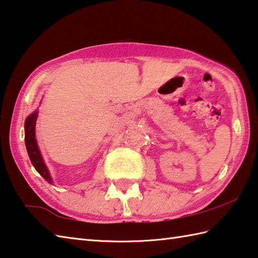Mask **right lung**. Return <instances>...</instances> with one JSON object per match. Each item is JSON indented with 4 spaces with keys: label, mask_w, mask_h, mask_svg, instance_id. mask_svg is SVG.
<instances>
[{
    "label": "right lung",
    "mask_w": 258,
    "mask_h": 258,
    "mask_svg": "<svg viewBox=\"0 0 258 258\" xmlns=\"http://www.w3.org/2000/svg\"><path fill=\"white\" fill-rule=\"evenodd\" d=\"M36 119H38V111H34L33 113H31L25 120V123H24L25 138L24 139H25L26 150H28L30 160L32 162V165L34 166L36 171H38L46 181L52 183V178L50 176V172L44 164L43 158H42L38 144H36V140H35Z\"/></svg>",
    "instance_id": "add662e5"
}]
</instances>
